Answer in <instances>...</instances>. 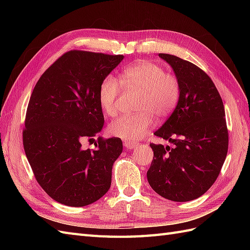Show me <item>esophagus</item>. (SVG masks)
<instances>
[{
  "label": "esophagus",
  "mask_w": 250,
  "mask_h": 250,
  "mask_svg": "<svg viewBox=\"0 0 250 250\" xmlns=\"http://www.w3.org/2000/svg\"><path fill=\"white\" fill-rule=\"evenodd\" d=\"M124 146H125L127 149H134L135 147L138 146V144H137V143H134V142L124 141Z\"/></svg>",
  "instance_id": "obj_1"
}]
</instances>
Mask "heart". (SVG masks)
Instances as JSON below:
<instances>
[{"mask_svg":"<svg viewBox=\"0 0 250 250\" xmlns=\"http://www.w3.org/2000/svg\"><path fill=\"white\" fill-rule=\"evenodd\" d=\"M124 85L141 93L138 100V113L122 116L110 123L108 130L113 137L128 142L142 139L157 120L168 118L175 109L180 97V83L176 76L149 60H140L120 74V80L108 75L98 92L102 110L110 117L118 113V97Z\"/></svg>","mask_w":250,"mask_h":250,"instance_id":"obj_1","label":"heart"}]
</instances>
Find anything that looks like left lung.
<instances>
[{
	"mask_svg": "<svg viewBox=\"0 0 250 250\" xmlns=\"http://www.w3.org/2000/svg\"><path fill=\"white\" fill-rule=\"evenodd\" d=\"M175 73L180 97L156 137L174 147L150 144L153 161L148 183L162 197L185 202L200 197L216 181L229 149L223 102L208 75L177 56L158 54Z\"/></svg>",
	"mask_w": 250,
	"mask_h": 250,
	"instance_id": "8db88e82",
	"label": "left lung"
}]
</instances>
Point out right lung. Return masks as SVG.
Returning <instances> with one entry per match:
<instances>
[{"label":"right lung","instance_id":"add662e5","mask_svg":"<svg viewBox=\"0 0 250 250\" xmlns=\"http://www.w3.org/2000/svg\"><path fill=\"white\" fill-rule=\"evenodd\" d=\"M123 58L66 52L42 75L30 97L22 130L25 153L37 183L64 206H88L110 188L122 141L99 137L94 150L83 149L82 142L93 141L102 129L98 92Z\"/></svg>","mask_w":250,"mask_h":250}]
</instances>
